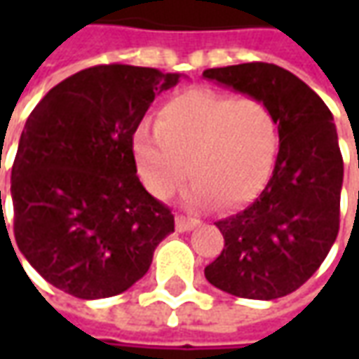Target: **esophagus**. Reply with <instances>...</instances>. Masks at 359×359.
I'll use <instances>...</instances> for the list:
<instances>
[{"label":"esophagus","instance_id":"esophagus-1","mask_svg":"<svg viewBox=\"0 0 359 359\" xmlns=\"http://www.w3.org/2000/svg\"><path fill=\"white\" fill-rule=\"evenodd\" d=\"M198 225H200V221H198V219L184 217V215H177V219H175V226H177V231H179V233L192 231V229Z\"/></svg>","mask_w":359,"mask_h":359}]
</instances>
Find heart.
<instances>
[{
    "instance_id": "heart-1",
    "label": "heart",
    "mask_w": 359,
    "mask_h": 359,
    "mask_svg": "<svg viewBox=\"0 0 359 359\" xmlns=\"http://www.w3.org/2000/svg\"><path fill=\"white\" fill-rule=\"evenodd\" d=\"M134 167L154 198H167L187 175L184 200L208 208L254 202L271 179L278 151L277 121L254 97L188 90L159 107L156 128L140 123L130 138Z\"/></svg>"
}]
</instances>
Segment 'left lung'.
<instances>
[{
  "mask_svg": "<svg viewBox=\"0 0 359 359\" xmlns=\"http://www.w3.org/2000/svg\"><path fill=\"white\" fill-rule=\"evenodd\" d=\"M203 79L264 102L278 128L275 169L264 192L215 225L221 256L211 285L250 300H275L308 280L337 241L344 163L332 113L296 74L273 63L203 71Z\"/></svg>",
  "mask_w": 359,
  "mask_h": 359,
  "instance_id": "8db88e82",
  "label": "left lung"
}]
</instances>
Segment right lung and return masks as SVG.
<instances>
[{
	"label": "right lung",
	"mask_w": 359,
	"mask_h": 359,
	"mask_svg": "<svg viewBox=\"0 0 359 359\" xmlns=\"http://www.w3.org/2000/svg\"><path fill=\"white\" fill-rule=\"evenodd\" d=\"M180 79L90 67L51 88L27 118L11 169L13 231L20 254L59 290L82 300L125 292L175 231L169 208L136 177L130 138L156 95Z\"/></svg>",
	"instance_id": "obj_1"
}]
</instances>
